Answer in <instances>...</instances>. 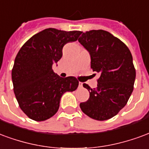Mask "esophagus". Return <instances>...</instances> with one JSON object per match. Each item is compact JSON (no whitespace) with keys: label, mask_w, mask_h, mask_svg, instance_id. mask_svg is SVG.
Here are the masks:
<instances>
[{"label":"esophagus","mask_w":149,"mask_h":149,"mask_svg":"<svg viewBox=\"0 0 149 149\" xmlns=\"http://www.w3.org/2000/svg\"><path fill=\"white\" fill-rule=\"evenodd\" d=\"M79 87H80V88H82V82H79Z\"/></svg>","instance_id":"esophagus-1"}]
</instances>
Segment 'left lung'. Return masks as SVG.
<instances>
[{
    "instance_id": "left-lung-1",
    "label": "left lung",
    "mask_w": 149,
    "mask_h": 149,
    "mask_svg": "<svg viewBox=\"0 0 149 149\" xmlns=\"http://www.w3.org/2000/svg\"><path fill=\"white\" fill-rule=\"evenodd\" d=\"M79 42L91 55V67L100 74L97 88L84 83L90 97L80 103L82 111L94 120L114 117L125 107L133 91L136 70L130 49L104 30L82 32Z\"/></svg>"
}]
</instances>
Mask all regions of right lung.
<instances>
[{"instance_id":"right-lung-1","label":"right lung","mask_w":149,"mask_h":149,"mask_svg":"<svg viewBox=\"0 0 149 149\" xmlns=\"http://www.w3.org/2000/svg\"><path fill=\"white\" fill-rule=\"evenodd\" d=\"M82 31L47 29L34 35L17 55L12 79L20 109L36 121L49 119L57 113L62 95L75 91L76 78H62L52 65L63 56V47L78 40Z\"/></svg>"}]
</instances>
